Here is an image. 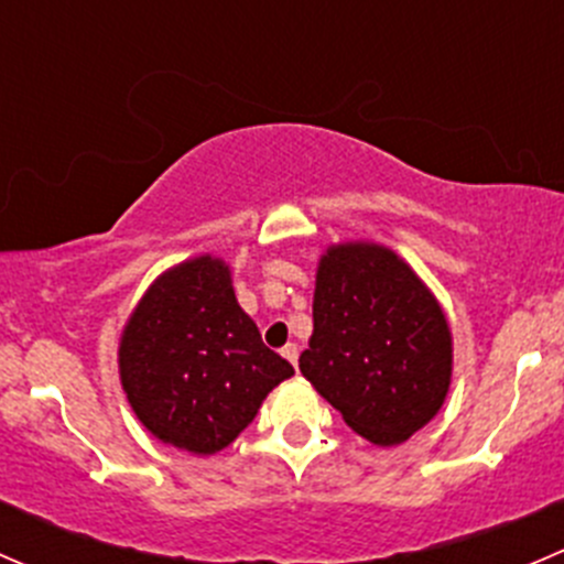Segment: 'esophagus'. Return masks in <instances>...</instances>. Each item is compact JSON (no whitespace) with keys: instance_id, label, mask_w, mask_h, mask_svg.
Instances as JSON below:
<instances>
[{"instance_id":"1","label":"esophagus","mask_w":564,"mask_h":564,"mask_svg":"<svg viewBox=\"0 0 564 564\" xmlns=\"http://www.w3.org/2000/svg\"><path fill=\"white\" fill-rule=\"evenodd\" d=\"M281 355L286 357V360L292 362V366H297V357H300V349H297V346H294V344H286V346H283V349H281Z\"/></svg>"}]
</instances>
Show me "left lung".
Listing matches in <instances>:
<instances>
[{"instance_id": "left-lung-1", "label": "left lung", "mask_w": 564, "mask_h": 564, "mask_svg": "<svg viewBox=\"0 0 564 564\" xmlns=\"http://www.w3.org/2000/svg\"><path fill=\"white\" fill-rule=\"evenodd\" d=\"M451 327L388 248H329L316 272L314 335L300 371L373 445H401L451 388Z\"/></svg>"}]
</instances>
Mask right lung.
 I'll return each mask as SVG.
<instances>
[{"label":"right lung","instance_id":"obj_1","mask_svg":"<svg viewBox=\"0 0 564 564\" xmlns=\"http://www.w3.org/2000/svg\"><path fill=\"white\" fill-rule=\"evenodd\" d=\"M294 368L237 305L229 267L198 256L152 283L124 327L119 377L135 417L169 445L209 456L237 440Z\"/></svg>","mask_w":564,"mask_h":564}]
</instances>
